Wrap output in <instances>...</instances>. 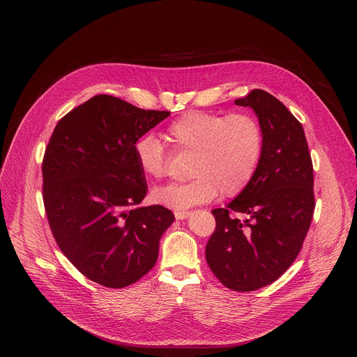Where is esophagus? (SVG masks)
<instances>
[{"instance_id":"1","label":"esophagus","mask_w":357,"mask_h":357,"mask_svg":"<svg viewBox=\"0 0 357 357\" xmlns=\"http://www.w3.org/2000/svg\"><path fill=\"white\" fill-rule=\"evenodd\" d=\"M174 215H175V218H176L178 220H183V219H186V218L190 216V212H188V211H178V212H175Z\"/></svg>"}]
</instances>
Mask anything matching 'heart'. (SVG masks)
<instances>
[{
	"mask_svg": "<svg viewBox=\"0 0 357 357\" xmlns=\"http://www.w3.org/2000/svg\"><path fill=\"white\" fill-rule=\"evenodd\" d=\"M174 154H192L185 183H171L152 190L157 205L182 211L213 200L240 195L251 182L263 154V130L248 113L218 114L188 112L175 119L165 131ZM139 171L148 179L167 175L169 155L152 134L134 145Z\"/></svg>",
	"mask_w": 357,
	"mask_h": 357,
	"instance_id": "b5f03b06",
	"label": "heart"
}]
</instances>
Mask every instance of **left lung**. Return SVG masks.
<instances>
[{
	"label": "left lung",
	"instance_id": "8db88e82",
	"mask_svg": "<svg viewBox=\"0 0 357 357\" xmlns=\"http://www.w3.org/2000/svg\"><path fill=\"white\" fill-rule=\"evenodd\" d=\"M234 105L256 112L263 154L250 185L226 208L212 211L216 229L206 261L225 287L247 292L273 284L299 254L315 211L314 167L301 123L278 98L254 89Z\"/></svg>",
	"mask_w": 357,
	"mask_h": 357
}]
</instances>
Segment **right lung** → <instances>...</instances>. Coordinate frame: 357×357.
<instances>
[{
    "instance_id": "obj_1",
    "label": "right lung",
    "mask_w": 357,
    "mask_h": 357,
    "mask_svg": "<svg viewBox=\"0 0 357 357\" xmlns=\"http://www.w3.org/2000/svg\"><path fill=\"white\" fill-rule=\"evenodd\" d=\"M169 112L144 110L97 94L56 124L42 161V196L52 234L90 281L124 288L158 259L174 213L139 208L146 195L134 145Z\"/></svg>"
}]
</instances>
